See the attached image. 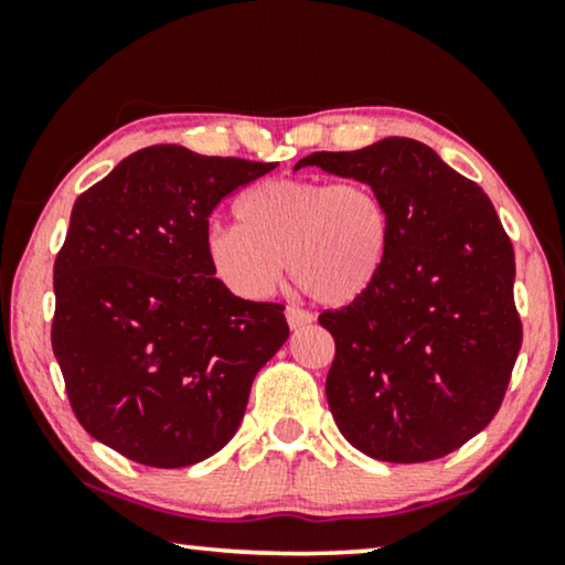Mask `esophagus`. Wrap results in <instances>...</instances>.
I'll return each mask as SVG.
<instances>
[{
  "label": "esophagus",
  "mask_w": 565,
  "mask_h": 565,
  "mask_svg": "<svg viewBox=\"0 0 565 565\" xmlns=\"http://www.w3.org/2000/svg\"><path fill=\"white\" fill-rule=\"evenodd\" d=\"M285 319H288V327L296 331V329H303L308 323L313 321V316L303 311V308H296V306H288L285 308Z\"/></svg>",
  "instance_id": "esophagus-1"
}]
</instances>
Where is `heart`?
<instances>
[{"instance_id":"obj_1","label":"heart","mask_w":565,"mask_h":565,"mask_svg":"<svg viewBox=\"0 0 565 565\" xmlns=\"http://www.w3.org/2000/svg\"><path fill=\"white\" fill-rule=\"evenodd\" d=\"M238 226H213L205 257L234 296L273 292L288 262L290 277L321 306H350L373 288L391 246V213L362 180L277 177L236 200Z\"/></svg>"}]
</instances>
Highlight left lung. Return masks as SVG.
<instances>
[{"mask_svg": "<svg viewBox=\"0 0 565 565\" xmlns=\"http://www.w3.org/2000/svg\"><path fill=\"white\" fill-rule=\"evenodd\" d=\"M300 167L373 184L391 213L381 277L319 316L337 344L327 398L339 431L385 462L458 450L497 416L522 347L514 249L491 200L414 138L316 151Z\"/></svg>", "mask_w": 565, "mask_h": 565, "instance_id": "8db88e82", "label": "left lung"}]
</instances>
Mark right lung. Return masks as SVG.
<instances>
[{
	"instance_id": "right-lung-1",
	"label": "right lung",
	"mask_w": 565,
	"mask_h": 565,
	"mask_svg": "<svg viewBox=\"0 0 565 565\" xmlns=\"http://www.w3.org/2000/svg\"><path fill=\"white\" fill-rule=\"evenodd\" d=\"M275 167L159 143L76 198L53 265L51 342L76 419L115 452L184 468L236 435L254 375L290 329L285 306L213 277L207 218Z\"/></svg>"
}]
</instances>
